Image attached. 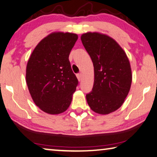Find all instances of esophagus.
Segmentation results:
<instances>
[{"label":"esophagus","mask_w":157,"mask_h":157,"mask_svg":"<svg viewBox=\"0 0 157 157\" xmlns=\"http://www.w3.org/2000/svg\"><path fill=\"white\" fill-rule=\"evenodd\" d=\"M77 78H78L79 81H80L81 79H82V74H81V73L77 74Z\"/></svg>","instance_id":"obj_1"}]
</instances>
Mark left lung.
I'll return each mask as SVG.
<instances>
[{
	"mask_svg": "<svg viewBox=\"0 0 157 157\" xmlns=\"http://www.w3.org/2000/svg\"><path fill=\"white\" fill-rule=\"evenodd\" d=\"M81 40L94 68V82L86 95L92 110L108 114L120 108L131 88L132 74L128 57L110 37L98 33L82 34Z\"/></svg>",
	"mask_w": 157,
	"mask_h": 157,
	"instance_id": "1",
	"label": "left lung"
}]
</instances>
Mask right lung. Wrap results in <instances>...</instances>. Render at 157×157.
Here are the masks:
<instances>
[{
  "instance_id": "right-lung-1",
  "label": "right lung",
  "mask_w": 157,
  "mask_h": 157,
  "mask_svg": "<svg viewBox=\"0 0 157 157\" xmlns=\"http://www.w3.org/2000/svg\"><path fill=\"white\" fill-rule=\"evenodd\" d=\"M78 38L75 33H51L40 42L30 56L27 86L35 104L44 113L60 114L71 105L78 79L68 57Z\"/></svg>"
}]
</instances>
